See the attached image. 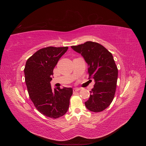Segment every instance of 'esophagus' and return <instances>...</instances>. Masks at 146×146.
I'll use <instances>...</instances> for the list:
<instances>
[{"label":"esophagus","mask_w":146,"mask_h":146,"mask_svg":"<svg viewBox=\"0 0 146 146\" xmlns=\"http://www.w3.org/2000/svg\"><path fill=\"white\" fill-rule=\"evenodd\" d=\"M79 90H80V88H74L73 89V91L74 92H77Z\"/></svg>","instance_id":"obj_1"}]
</instances>
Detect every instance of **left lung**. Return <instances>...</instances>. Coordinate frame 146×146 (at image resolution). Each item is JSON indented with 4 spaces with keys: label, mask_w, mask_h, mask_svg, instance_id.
<instances>
[{
    "label": "left lung",
    "mask_w": 146,
    "mask_h": 146,
    "mask_svg": "<svg viewBox=\"0 0 146 146\" xmlns=\"http://www.w3.org/2000/svg\"><path fill=\"white\" fill-rule=\"evenodd\" d=\"M71 48L83 57L88 64L89 79L95 82L89 99L85 102L86 107L91 111H102L111 104L116 92L118 70L111 53L92 41Z\"/></svg>",
    "instance_id": "obj_1"
}]
</instances>
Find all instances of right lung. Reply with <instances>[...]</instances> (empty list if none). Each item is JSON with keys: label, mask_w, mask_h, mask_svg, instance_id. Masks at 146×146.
Masks as SVG:
<instances>
[{"label": "right lung", "mask_w": 146, "mask_h": 146, "mask_svg": "<svg viewBox=\"0 0 146 146\" xmlns=\"http://www.w3.org/2000/svg\"><path fill=\"white\" fill-rule=\"evenodd\" d=\"M68 47H47L39 49L26 62L24 74L29 97L43 115L56 119L68 111L72 88L57 87L53 90L50 81L54 70Z\"/></svg>", "instance_id": "right-lung-1"}]
</instances>
